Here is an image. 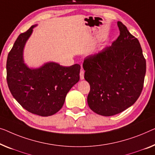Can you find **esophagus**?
<instances>
[{"label":"esophagus","mask_w":155,"mask_h":155,"mask_svg":"<svg viewBox=\"0 0 155 155\" xmlns=\"http://www.w3.org/2000/svg\"><path fill=\"white\" fill-rule=\"evenodd\" d=\"M80 78L81 80L84 79V71L83 70H81L80 71Z\"/></svg>","instance_id":"obj_1"}]
</instances>
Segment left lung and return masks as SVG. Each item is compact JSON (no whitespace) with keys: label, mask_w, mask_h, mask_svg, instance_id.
I'll use <instances>...</instances> for the list:
<instances>
[{"label":"left lung","mask_w":155,"mask_h":155,"mask_svg":"<svg viewBox=\"0 0 155 155\" xmlns=\"http://www.w3.org/2000/svg\"><path fill=\"white\" fill-rule=\"evenodd\" d=\"M120 35L110 47L93 55L83 64L84 78L91 91L87 104L97 114H120L139 97L143 87L146 62L139 41L120 21Z\"/></svg>","instance_id":"1"}]
</instances>
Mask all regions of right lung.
<instances>
[{"label":"right lung","mask_w":155,"mask_h":155,"mask_svg":"<svg viewBox=\"0 0 155 155\" xmlns=\"http://www.w3.org/2000/svg\"><path fill=\"white\" fill-rule=\"evenodd\" d=\"M37 25L20 34L7 60V81L14 98L28 111L50 116L63 107L68 92L79 81L81 66L48 62L38 68L24 63V49Z\"/></svg>","instance_id":"right-lung-1"}]
</instances>
